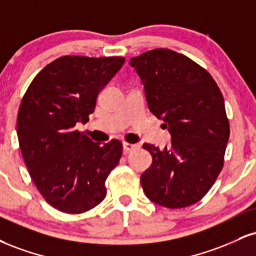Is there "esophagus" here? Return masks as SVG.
<instances>
[{
    "instance_id": "1",
    "label": "esophagus",
    "mask_w": 256,
    "mask_h": 256,
    "mask_svg": "<svg viewBox=\"0 0 256 256\" xmlns=\"http://www.w3.org/2000/svg\"><path fill=\"white\" fill-rule=\"evenodd\" d=\"M140 146L138 144H131V143H122V149H124V154H128V152L137 149Z\"/></svg>"
}]
</instances>
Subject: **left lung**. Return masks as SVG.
<instances>
[{
	"label": "left lung",
	"mask_w": 256,
	"mask_h": 256,
	"mask_svg": "<svg viewBox=\"0 0 256 256\" xmlns=\"http://www.w3.org/2000/svg\"><path fill=\"white\" fill-rule=\"evenodd\" d=\"M144 87L150 112L163 120L172 144L144 143L152 163L142 174L146 196L155 204L180 208L196 204L214 184L229 140L224 98L204 68L168 48L130 60Z\"/></svg>",
	"instance_id": "1"
}]
</instances>
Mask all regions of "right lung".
<instances>
[{
    "mask_svg": "<svg viewBox=\"0 0 256 256\" xmlns=\"http://www.w3.org/2000/svg\"><path fill=\"white\" fill-rule=\"evenodd\" d=\"M124 62L60 57L36 76L21 100L16 122L21 154L36 188L62 212L82 214L106 196L104 181L122 158V143H95L76 125L88 122L98 93Z\"/></svg>",
    "mask_w": 256,
    "mask_h": 256,
    "instance_id": "1",
    "label": "right lung"
}]
</instances>
